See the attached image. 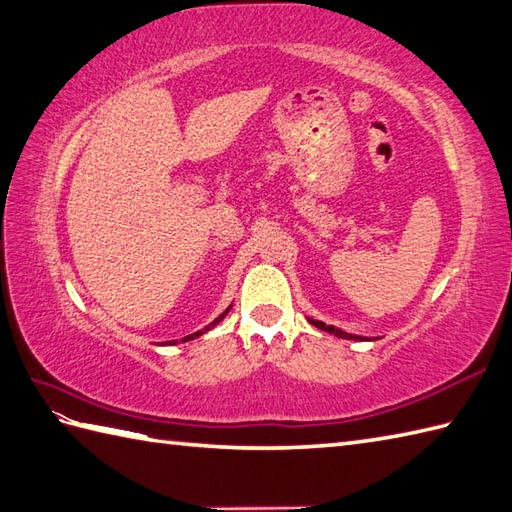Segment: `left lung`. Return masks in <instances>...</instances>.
Wrapping results in <instances>:
<instances>
[{
	"instance_id": "1",
	"label": "left lung",
	"mask_w": 512,
	"mask_h": 512,
	"mask_svg": "<svg viewBox=\"0 0 512 512\" xmlns=\"http://www.w3.org/2000/svg\"><path fill=\"white\" fill-rule=\"evenodd\" d=\"M312 325H316L318 329H325V331H331V334L334 336H338V338H349V340H362V338H358V336H351V334H344V331H338L336 327H329V325H325V323H320V320H310Z\"/></svg>"
}]
</instances>
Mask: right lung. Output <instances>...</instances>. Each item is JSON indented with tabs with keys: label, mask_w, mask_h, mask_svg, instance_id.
<instances>
[{
	"label": "right lung",
	"mask_w": 512,
	"mask_h": 512,
	"mask_svg": "<svg viewBox=\"0 0 512 512\" xmlns=\"http://www.w3.org/2000/svg\"><path fill=\"white\" fill-rule=\"evenodd\" d=\"M229 310H231V307H229ZM229 310H227V312H229ZM227 312H224V314H227ZM224 314H222V316H218V318H216V320H213V323H211V325H209V327H205V329H202V331H209V329H211V327H213V325H218V323H220V320H222V318H224ZM202 331H196V334H192V336H187V338H185V340H192V338H198V336H200V334H202Z\"/></svg>",
	"instance_id": "add662e5"
}]
</instances>
